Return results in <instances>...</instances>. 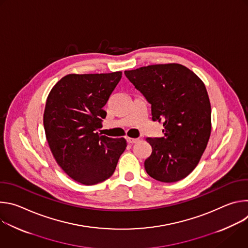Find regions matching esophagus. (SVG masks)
I'll return each instance as SVG.
<instances>
[{
	"label": "esophagus",
	"instance_id": "1",
	"mask_svg": "<svg viewBox=\"0 0 248 248\" xmlns=\"http://www.w3.org/2000/svg\"><path fill=\"white\" fill-rule=\"evenodd\" d=\"M125 139H126V141H127V143H129V144L136 143L137 141H138V138H131V137H128V136H127Z\"/></svg>",
	"mask_w": 248,
	"mask_h": 248
}]
</instances>
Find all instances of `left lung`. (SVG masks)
<instances>
[{"label": "left lung", "instance_id": "8db88e82", "mask_svg": "<svg viewBox=\"0 0 248 248\" xmlns=\"http://www.w3.org/2000/svg\"><path fill=\"white\" fill-rule=\"evenodd\" d=\"M125 77L151 104L162 137H147L152 153L144 162L151 178L179 182L197 166L211 133V105L202 80L180 63L152 64L125 70Z\"/></svg>", "mask_w": 248, "mask_h": 248}]
</instances>
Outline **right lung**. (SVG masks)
<instances>
[{
  "instance_id": "obj_1",
  "label": "right lung",
  "mask_w": 248,
  "mask_h": 248,
  "mask_svg": "<svg viewBox=\"0 0 248 248\" xmlns=\"http://www.w3.org/2000/svg\"><path fill=\"white\" fill-rule=\"evenodd\" d=\"M122 72L67 75L52 88L44 111V128L58 165L74 181L92 186L109 179L126 147L124 138L101 135L103 107Z\"/></svg>"
}]
</instances>
